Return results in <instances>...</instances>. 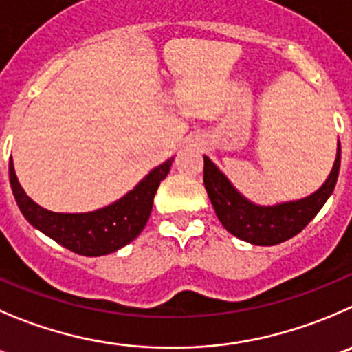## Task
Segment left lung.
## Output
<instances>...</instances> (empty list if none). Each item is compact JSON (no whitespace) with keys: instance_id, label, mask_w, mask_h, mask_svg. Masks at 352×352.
<instances>
[{"instance_id":"left-lung-1","label":"left lung","mask_w":352,"mask_h":352,"mask_svg":"<svg viewBox=\"0 0 352 352\" xmlns=\"http://www.w3.org/2000/svg\"><path fill=\"white\" fill-rule=\"evenodd\" d=\"M340 169V142L329 179L318 192L296 202L278 204L273 207L256 206L240 195L228 178L204 157V185L217 219L236 239L254 245H276L302 232L336 188Z\"/></svg>"}]
</instances>
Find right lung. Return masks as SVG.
Segmentation results:
<instances>
[{"label":"right lung","mask_w":352,"mask_h":352,"mask_svg":"<svg viewBox=\"0 0 352 352\" xmlns=\"http://www.w3.org/2000/svg\"><path fill=\"white\" fill-rule=\"evenodd\" d=\"M174 157L150 170L129 193L103 209L85 214H62L43 209L20 186L10 157V185L20 212L29 223L65 249L81 256H105L128 245L145 228L153 197L167 176Z\"/></svg>","instance_id":"1"}]
</instances>
